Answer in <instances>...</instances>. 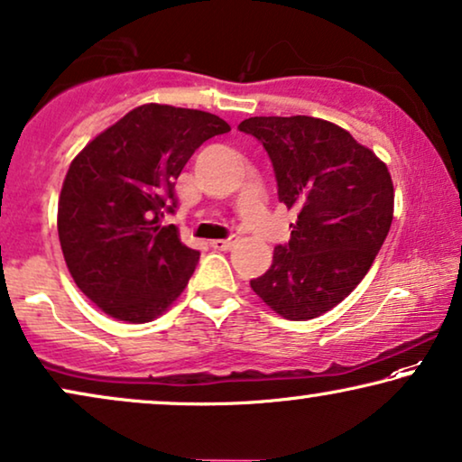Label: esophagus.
Segmentation results:
<instances>
[{"mask_svg":"<svg viewBox=\"0 0 462 462\" xmlns=\"http://www.w3.org/2000/svg\"><path fill=\"white\" fill-rule=\"evenodd\" d=\"M234 243H236V236H228V238H217V240H211V246L217 251H230Z\"/></svg>","mask_w":462,"mask_h":462,"instance_id":"34e87169","label":"esophagus"}]
</instances>
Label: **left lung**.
Wrapping results in <instances>:
<instances>
[{
  "label": "left lung",
  "mask_w": 462,
  "mask_h": 462,
  "mask_svg": "<svg viewBox=\"0 0 462 462\" xmlns=\"http://www.w3.org/2000/svg\"><path fill=\"white\" fill-rule=\"evenodd\" d=\"M240 132L262 142L278 200L297 213L289 243L251 289L287 320L341 303L373 265L393 219L387 165L352 134L316 116H251Z\"/></svg>",
  "instance_id": "left-lung-1"
}]
</instances>
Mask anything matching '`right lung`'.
Segmentation results:
<instances>
[{"label":"right lung","mask_w":462,"mask_h":462,"mask_svg":"<svg viewBox=\"0 0 462 462\" xmlns=\"http://www.w3.org/2000/svg\"><path fill=\"white\" fill-rule=\"evenodd\" d=\"M219 116L142 104L70 163L58 200V238L70 276L104 314L151 322L186 289L200 253L181 243L173 186L194 151L228 134Z\"/></svg>","instance_id":"1"}]
</instances>
